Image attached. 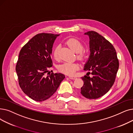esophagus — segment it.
<instances>
[{
  "label": "esophagus",
  "mask_w": 133,
  "mask_h": 133,
  "mask_svg": "<svg viewBox=\"0 0 133 133\" xmlns=\"http://www.w3.org/2000/svg\"><path fill=\"white\" fill-rule=\"evenodd\" d=\"M69 78L71 79H76L77 78L76 77H74V76H69Z\"/></svg>",
  "instance_id": "obj_1"
}]
</instances>
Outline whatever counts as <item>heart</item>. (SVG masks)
<instances>
[{
	"label": "heart",
	"instance_id": "b5f03b06",
	"mask_svg": "<svg viewBox=\"0 0 133 133\" xmlns=\"http://www.w3.org/2000/svg\"><path fill=\"white\" fill-rule=\"evenodd\" d=\"M67 44L76 53L78 54L79 59H82L85 55V52L82 50L83 45L82 43L76 38H70L66 41ZM59 47L56 46L54 50L53 55L54 58L57 59L59 58ZM79 68V65L76 63H71L65 62L59 65L58 67L59 70L67 74L73 75L76 73V71Z\"/></svg>",
	"mask_w": 133,
	"mask_h": 133
}]
</instances>
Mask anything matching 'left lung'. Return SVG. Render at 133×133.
I'll use <instances>...</instances> for the list:
<instances>
[{
	"label": "left lung",
	"mask_w": 133,
	"mask_h": 133,
	"mask_svg": "<svg viewBox=\"0 0 133 133\" xmlns=\"http://www.w3.org/2000/svg\"><path fill=\"white\" fill-rule=\"evenodd\" d=\"M84 35L89 37L90 54L84 70L90 71L88 73L89 74L81 77L84 85L80 93L86 98L97 99L107 94L113 85L119 67L118 60L114 46L103 36L94 31Z\"/></svg>",
	"instance_id": "1"
}]
</instances>
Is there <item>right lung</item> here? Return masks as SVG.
<instances>
[{"label": "right lung", "instance_id": "obj_1", "mask_svg": "<svg viewBox=\"0 0 133 133\" xmlns=\"http://www.w3.org/2000/svg\"><path fill=\"white\" fill-rule=\"evenodd\" d=\"M59 35L37 34L19 52L16 67L19 84L24 93L34 101L42 102L48 99L65 78L61 73L50 72L46 76L48 68L53 66L52 48L55 40Z\"/></svg>", "mask_w": 133, "mask_h": 133}]
</instances>
